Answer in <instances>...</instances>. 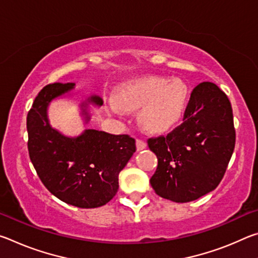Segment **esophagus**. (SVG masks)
<instances>
[{
  "mask_svg": "<svg viewBox=\"0 0 258 258\" xmlns=\"http://www.w3.org/2000/svg\"><path fill=\"white\" fill-rule=\"evenodd\" d=\"M146 148H147V143L145 141H142V140L138 139L137 140V149H138V151H141L143 149H146Z\"/></svg>",
  "mask_w": 258,
  "mask_h": 258,
  "instance_id": "34e87169",
  "label": "esophagus"
}]
</instances>
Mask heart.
Here are the masks:
<instances>
[{
    "label": "heart",
    "mask_w": 258,
    "mask_h": 258,
    "mask_svg": "<svg viewBox=\"0 0 258 258\" xmlns=\"http://www.w3.org/2000/svg\"><path fill=\"white\" fill-rule=\"evenodd\" d=\"M189 97L185 83L164 77H147L124 86L110 103V111L120 115L123 109L138 110L147 130L164 131L176 123L184 112Z\"/></svg>",
    "instance_id": "obj_1"
}]
</instances>
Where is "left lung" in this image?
<instances>
[{
  "instance_id": "obj_1",
  "label": "left lung",
  "mask_w": 258,
  "mask_h": 258,
  "mask_svg": "<svg viewBox=\"0 0 258 258\" xmlns=\"http://www.w3.org/2000/svg\"><path fill=\"white\" fill-rule=\"evenodd\" d=\"M235 145L226 94L211 82L192 91L183 123L167 135L148 139L158 166L150 184L161 198L189 203L220 184Z\"/></svg>"
}]
</instances>
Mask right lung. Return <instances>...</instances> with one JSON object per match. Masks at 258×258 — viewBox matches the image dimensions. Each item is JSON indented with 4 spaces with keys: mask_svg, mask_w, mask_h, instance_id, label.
I'll return each instance as SVG.
<instances>
[{
    "mask_svg": "<svg viewBox=\"0 0 258 258\" xmlns=\"http://www.w3.org/2000/svg\"><path fill=\"white\" fill-rule=\"evenodd\" d=\"M75 83H53L43 87L27 115L28 152L43 184L56 198L80 208H97L115 197L118 175L137 150L127 134L113 135L85 130L69 138L52 127L47 107L66 94ZM101 107L102 99L91 95L82 102V115L90 120L87 106Z\"/></svg>",
    "mask_w": 258,
    "mask_h": 258,
    "instance_id": "1",
    "label": "right lung"
}]
</instances>
